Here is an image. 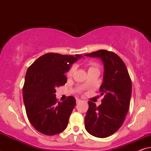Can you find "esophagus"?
I'll use <instances>...</instances> for the list:
<instances>
[{
	"mask_svg": "<svg viewBox=\"0 0 151 151\" xmlns=\"http://www.w3.org/2000/svg\"><path fill=\"white\" fill-rule=\"evenodd\" d=\"M76 103H80V102L81 101V99H76Z\"/></svg>",
	"mask_w": 151,
	"mask_h": 151,
	"instance_id": "obj_1",
	"label": "esophagus"
}]
</instances>
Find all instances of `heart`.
Here are the masks:
<instances>
[{
  "label": "heart",
  "mask_w": 151,
  "mask_h": 151,
  "mask_svg": "<svg viewBox=\"0 0 151 151\" xmlns=\"http://www.w3.org/2000/svg\"><path fill=\"white\" fill-rule=\"evenodd\" d=\"M75 66H72L71 67L69 68V70H68V73H67V75L68 76H71L73 75V74L74 73V71H75ZM92 69H97L96 67L93 64H91V65H89L88 66V70H92Z\"/></svg>",
  "instance_id": "1"
}]
</instances>
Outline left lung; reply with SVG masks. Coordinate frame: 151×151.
Returning <instances> with one entry per match:
<instances>
[{
	"label": "left lung",
	"instance_id": "1",
	"mask_svg": "<svg viewBox=\"0 0 151 151\" xmlns=\"http://www.w3.org/2000/svg\"><path fill=\"white\" fill-rule=\"evenodd\" d=\"M85 55L100 58L104 64L100 87L104 98L99 106L88 101L85 129L94 137L106 138L118 131L126 118L131 97V80L125 64L114 52L99 50Z\"/></svg>",
	"mask_w": 151,
	"mask_h": 151
}]
</instances>
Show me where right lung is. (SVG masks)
I'll return each mask as SVG.
<instances>
[{
  "label": "right lung",
  "mask_w": 151,
  "mask_h": 151,
  "mask_svg": "<svg viewBox=\"0 0 151 151\" xmlns=\"http://www.w3.org/2000/svg\"><path fill=\"white\" fill-rule=\"evenodd\" d=\"M81 55H63L47 53L36 60L27 69L23 86V100L28 119L36 130L46 135H55L65 131L76 105L69 96L58 102L56 87L65 85V73Z\"/></svg>",
  "instance_id": "add662e5"
}]
</instances>
